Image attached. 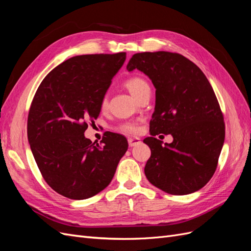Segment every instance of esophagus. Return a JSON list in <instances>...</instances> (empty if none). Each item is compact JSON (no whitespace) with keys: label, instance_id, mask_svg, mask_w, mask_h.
Returning <instances> with one entry per match:
<instances>
[{"label":"esophagus","instance_id":"34e87169","mask_svg":"<svg viewBox=\"0 0 251 251\" xmlns=\"http://www.w3.org/2000/svg\"><path fill=\"white\" fill-rule=\"evenodd\" d=\"M127 142H128V146L132 148V147H135V146H137V144H139L140 140L138 138H131L130 137V138H127Z\"/></svg>","mask_w":251,"mask_h":251}]
</instances>
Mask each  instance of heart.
<instances>
[{
  "mask_svg": "<svg viewBox=\"0 0 251 251\" xmlns=\"http://www.w3.org/2000/svg\"><path fill=\"white\" fill-rule=\"evenodd\" d=\"M125 86L128 90V92H130L134 97L137 98V100L140 97V95L144 92V91L150 89L149 82L140 76H133L131 78H128L125 82ZM100 107L102 110H104L108 107V97L107 96H104L101 100ZM115 130L120 133L136 134L138 132V126L134 123H123V124L118 125L115 127Z\"/></svg>",
  "mask_w": 251,
  "mask_h": 251,
  "instance_id": "1",
  "label": "heart"
}]
</instances>
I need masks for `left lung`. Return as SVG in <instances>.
Segmentation results:
<instances>
[{
    "label": "left lung",
    "instance_id": "left-lung-1",
    "mask_svg": "<svg viewBox=\"0 0 251 251\" xmlns=\"http://www.w3.org/2000/svg\"><path fill=\"white\" fill-rule=\"evenodd\" d=\"M126 69H138L156 88V105L150 121L151 149L144 174L156 187L171 195L199 191L214 176L225 139L223 113L200 68L179 53H136ZM171 133L162 146L156 134Z\"/></svg>",
    "mask_w": 251,
    "mask_h": 251
}]
</instances>
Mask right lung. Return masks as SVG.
Instances as JSON below:
<instances>
[{
    "instance_id": "obj_1",
    "label": "right lung",
    "mask_w": 251,
    "mask_h": 251,
    "mask_svg": "<svg viewBox=\"0 0 251 251\" xmlns=\"http://www.w3.org/2000/svg\"><path fill=\"white\" fill-rule=\"evenodd\" d=\"M126 57V52L71 57L36 90L28 114V141L44 180L66 198L83 200L101 192L127 150L123 135L107 133L100 143L83 135L89 121L100 115L101 100Z\"/></svg>"
}]
</instances>
